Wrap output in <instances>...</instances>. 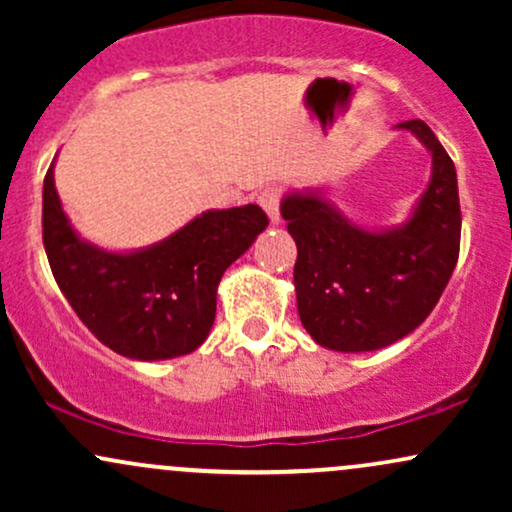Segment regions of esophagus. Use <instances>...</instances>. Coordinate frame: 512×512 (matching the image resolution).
<instances>
[{
  "instance_id": "34e87169",
  "label": "esophagus",
  "mask_w": 512,
  "mask_h": 512,
  "mask_svg": "<svg viewBox=\"0 0 512 512\" xmlns=\"http://www.w3.org/2000/svg\"><path fill=\"white\" fill-rule=\"evenodd\" d=\"M257 202H260V207L267 211L269 221L279 223L281 216H279V202H281V190L279 187H264V190L257 195Z\"/></svg>"
}]
</instances>
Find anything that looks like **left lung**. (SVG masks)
<instances>
[{"label": "left lung", "mask_w": 512, "mask_h": 512, "mask_svg": "<svg viewBox=\"0 0 512 512\" xmlns=\"http://www.w3.org/2000/svg\"><path fill=\"white\" fill-rule=\"evenodd\" d=\"M397 129L414 134L431 154V180L402 223L361 226L322 187L281 199L298 248V315L325 349L361 354L407 337L436 308L460 255L455 163L426 122Z\"/></svg>", "instance_id": "8db88e82"}]
</instances>
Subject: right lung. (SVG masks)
Segmentation results:
<instances>
[{"instance_id": "obj_1", "label": "right lung", "mask_w": 512, "mask_h": 512, "mask_svg": "<svg viewBox=\"0 0 512 512\" xmlns=\"http://www.w3.org/2000/svg\"><path fill=\"white\" fill-rule=\"evenodd\" d=\"M267 223L257 204L209 209L154 245L108 250L69 221L55 161L43 182V243L57 286L98 342L134 361H166L204 344L223 272Z\"/></svg>"}]
</instances>
